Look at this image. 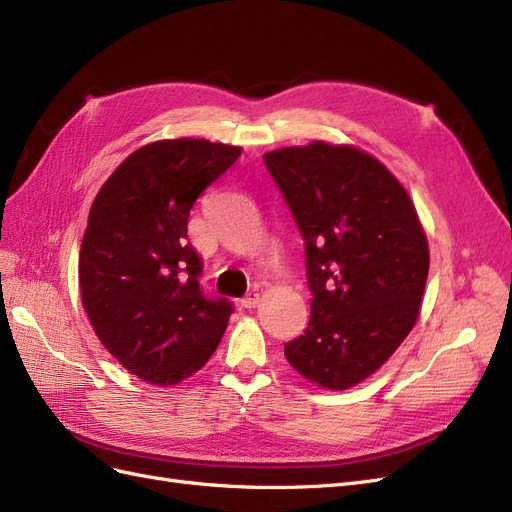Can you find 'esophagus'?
Returning <instances> with one entry per match:
<instances>
[{"instance_id":"esophagus-1","label":"esophagus","mask_w":512,"mask_h":512,"mask_svg":"<svg viewBox=\"0 0 512 512\" xmlns=\"http://www.w3.org/2000/svg\"><path fill=\"white\" fill-rule=\"evenodd\" d=\"M241 305H243L245 309H254V307H258V305H260V294H258V292H250V294H247V297H243Z\"/></svg>"}]
</instances>
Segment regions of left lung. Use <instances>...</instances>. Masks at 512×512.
Returning a JSON list of instances; mask_svg holds the SVG:
<instances>
[{
    "instance_id": "left-lung-1",
    "label": "left lung",
    "mask_w": 512,
    "mask_h": 512,
    "mask_svg": "<svg viewBox=\"0 0 512 512\" xmlns=\"http://www.w3.org/2000/svg\"><path fill=\"white\" fill-rule=\"evenodd\" d=\"M265 160L305 241L312 318L284 346L294 371L346 391L391 359L421 314L429 245L404 185L371 153L314 141Z\"/></svg>"
}]
</instances>
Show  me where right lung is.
I'll return each instance as SVG.
<instances>
[{
	"mask_svg": "<svg viewBox=\"0 0 512 512\" xmlns=\"http://www.w3.org/2000/svg\"><path fill=\"white\" fill-rule=\"evenodd\" d=\"M241 147L205 138L143 145L104 181L79 254L83 309L104 348L153 386L194 376L222 342L232 307L200 292L188 218Z\"/></svg>",
	"mask_w": 512,
	"mask_h": 512,
	"instance_id": "obj_1",
	"label": "right lung"
}]
</instances>
